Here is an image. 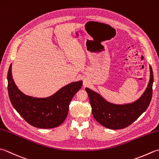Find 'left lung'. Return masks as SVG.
I'll use <instances>...</instances> for the list:
<instances>
[{"instance_id":"1","label":"left lung","mask_w":159,"mask_h":159,"mask_svg":"<svg viewBox=\"0 0 159 159\" xmlns=\"http://www.w3.org/2000/svg\"><path fill=\"white\" fill-rule=\"evenodd\" d=\"M150 80L144 92L137 100L129 103H112L99 93L85 88L92 106V115L96 121L111 129L125 128L134 122L147 110L150 103L154 82L153 71L150 65Z\"/></svg>"}]
</instances>
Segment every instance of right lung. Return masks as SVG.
<instances>
[{
  "label": "right lung",
  "instance_id": "right-lung-1",
  "mask_svg": "<svg viewBox=\"0 0 159 159\" xmlns=\"http://www.w3.org/2000/svg\"><path fill=\"white\" fill-rule=\"evenodd\" d=\"M11 65L7 74L8 94L17 112L31 125L39 128H54L61 125L67 116L70 101L81 88L82 80L69 83L48 97H34L18 88L12 77Z\"/></svg>",
  "mask_w": 159,
  "mask_h": 159
}]
</instances>
